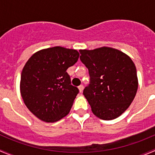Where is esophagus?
I'll use <instances>...</instances> for the list:
<instances>
[{
	"label": "esophagus",
	"instance_id": "34e87169",
	"mask_svg": "<svg viewBox=\"0 0 155 155\" xmlns=\"http://www.w3.org/2000/svg\"><path fill=\"white\" fill-rule=\"evenodd\" d=\"M83 88H84L83 85H79V92H80V93H82V91H83Z\"/></svg>",
	"mask_w": 155,
	"mask_h": 155
}]
</instances>
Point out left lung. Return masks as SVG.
Returning a JSON list of instances; mask_svg holds the SVG:
<instances>
[{
    "mask_svg": "<svg viewBox=\"0 0 155 155\" xmlns=\"http://www.w3.org/2000/svg\"><path fill=\"white\" fill-rule=\"evenodd\" d=\"M79 52L90 75L83 94L92 112L107 121L119 117L133 102L138 88L134 63L125 53L107 46Z\"/></svg>",
    "mask_w": 155,
    "mask_h": 155,
    "instance_id": "obj_1",
    "label": "left lung"
}]
</instances>
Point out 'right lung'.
I'll return each mask as SVG.
<instances>
[{
  "label": "right lung",
  "instance_id": "1",
  "mask_svg": "<svg viewBox=\"0 0 155 155\" xmlns=\"http://www.w3.org/2000/svg\"><path fill=\"white\" fill-rule=\"evenodd\" d=\"M79 56L76 49L54 46L37 51L26 62L20 92L28 109L41 121L55 122L70 112L79 89L71 85L66 70Z\"/></svg>",
  "mask_w": 155,
  "mask_h": 155
}]
</instances>
